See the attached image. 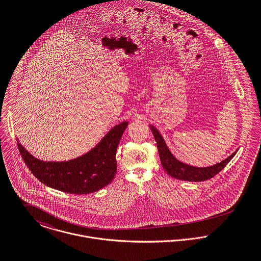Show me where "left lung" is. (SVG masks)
Segmentation results:
<instances>
[{
  "instance_id": "8db88e82",
  "label": "left lung",
  "mask_w": 261,
  "mask_h": 261,
  "mask_svg": "<svg viewBox=\"0 0 261 261\" xmlns=\"http://www.w3.org/2000/svg\"><path fill=\"white\" fill-rule=\"evenodd\" d=\"M150 130L152 132L154 141L156 143V147L159 150V155L161 160V164L164 168V170L167 172L168 175L171 177L183 180V181H189V182H202L209 180L216 176L220 171H222L225 166L231 161V159L236 154L237 149L229 155L227 159L223 160L222 162L210 166V167H204V168H198L194 166H190L185 164L181 161H179L168 148L164 138L160 134V132L153 126L149 125Z\"/></svg>"
}]
</instances>
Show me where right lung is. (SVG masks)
Wrapping results in <instances>:
<instances>
[{
	"label": "right lung",
	"instance_id": "obj_1",
	"mask_svg": "<svg viewBox=\"0 0 261 261\" xmlns=\"http://www.w3.org/2000/svg\"><path fill=\"white\" fill-rule=\"evenodd\" d=\"M128 122L114 125L86 153L64 162H45L32 155L17 139L20 153L33 175L46 186L69 194L84 195L108 186L116 174V149Z\"/></svg>",
	"mask_w": 261,
	"mask_h": 261
}]
</instances>
